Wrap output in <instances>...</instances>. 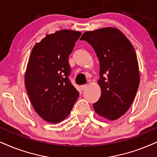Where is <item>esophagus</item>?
I'll return each instance as SVG.
<instances>
[{"instance_id": "34e87169", "label": "esophagus", "mask_w": 157, "mask_h": 157, "mask_svg": "<svg viewBox=\"0 0 157 157\" xmlns=\"http://www.w3.org/2000/svg\"><path fill=\"white\" fill-rule=\"evenodd\" d=\"M87 87H88V85H86V84L82 85H81V89H82V90H84L85 89L87 88Z\"/></svg>"}]
</instances>
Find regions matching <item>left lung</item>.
I'll list each match as a JSON object with an SVG mask.
<instances>
[{
  "instance_id": "left-lung-1",
  "label": "left lung",
  "mask_w": 157,
  "mask_h": 157,
  "mask_svg": "<svg viewBox=\"0 0 157 157\" xmlns=\"http://www.w3.org/2000/svg\"><path fill=\"white\" fill-rule=\"evenodd\" d=\"M80 40L93 48L100 63L98 82L101 94L93 108L103 117L117 120L129 109L139 86L134 48L122 33L113 27L86 32Z\"/></svg>"
}]
</instances>
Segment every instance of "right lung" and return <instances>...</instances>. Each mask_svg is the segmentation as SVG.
Segmentation results:
<instances>
[{
  "label": "right lung",
  "instance_id": "right-lung-1",
  "mask_svg": "<svg viewBox=\"0 0 157 157\" xmlns=\"http://www.w3.org/2000/svg\"><path fill=\"white\" fill-rule=\"evenodd\" d=\"M81 33L63 29L47 35L32 50L25 86L35 110L43 120L58 123L68 116L79 92L69 77V56Z\"/></svg>",
  "mask_w": 157,
  "mask_h": 157
}]
</instances>
